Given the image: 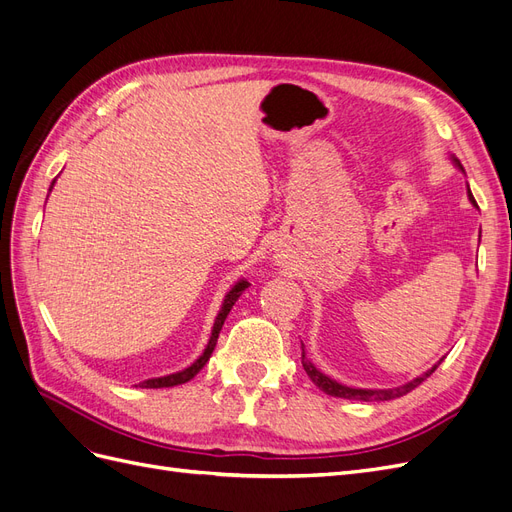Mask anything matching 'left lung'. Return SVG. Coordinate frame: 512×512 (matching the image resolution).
Masks as SVG:
<instances>
[{
	"instance_id": "8db88e82",
	"label": "left lung",
	"mask_w": 512,
	"mask_h": 512,
	"mask_svg": "<svg viewBox=\"0 0 512 512\" xmlns=\"http://www.w3.org/2000/svg\"><path fill=\"white\" fill-rule=\"evenodd\" d=\"M461 166V164H459ZM468 196H470V200H472V205L474 207H478L476 205V200H474V196H472V192H470V188H468ZM301 363H303V369L307 371V376L312 378V382L318 386L320 391H324L327 395H331V397H344V399H361V401H389V399H395V397H404V395H408L410 391H414L418 384L421 382H425L433 371L438 369V365H433L429 371H425L423 376H418V378H414L412 382H408V384H404V386H397V389H386V391H369V389H350V386H344V384H339V382H335V380H331L329 376H324L322 371H318L314 365H312V361L307 359L305 356V346H303V342H301Z\"/></svg>"
}]
</instances>
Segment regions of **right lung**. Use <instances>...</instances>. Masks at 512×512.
Here are the masks:
<instances>
[{"label": "right lung", "mask_w": 512, "mask_h": 512, "mask_svg": "<svg viewBox=\"0 0 512 512\" xmlns=\"http://www.w3.org/2000/svg\"><path fill=\"white\" fill-rule=\"evenodd\" d=\"M245 288H247V282H239L235 288H232V290L226 294V299H224V305H222V309H220V314H218V318H215L213 333H211L209 344H207L203 356H200V359H198L194 365H190L188 369H183V371H177V374L164 376V378L145 380V382H141L138 386H141V389H164V386H177V384H183V382L192 380V378L198 374V371L205 367V363L209 361V356H211L215 344H218V335H220V331H222V324H224V320H226V316H228V312H230V307L235 305V301L241 297V292H243Z\"/></svg>", "instance_id": "obj_1"}]
</instances>
